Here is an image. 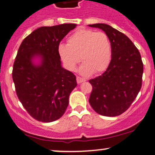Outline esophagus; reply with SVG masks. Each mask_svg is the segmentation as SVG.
<instances>
[{"mask_svg": "<svg viewBox=\"0 0 155 155\" xmlns=\"http://www.w3.org/2000/svg\"><path fill=\"white\" fill-rule=\"evenodd\" d=\"M76 81H77L78 84H80V83L82 82V81H86V79L85 78H82V77H80V76H76Z\"/></svg>", "mask_w": 155, "mask_h": 155, "instance_id": "obj_1", "label": "esophagus"}]
</instances>
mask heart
<instances>
[{
	"label": "heart",
	"instance_id": "b5f03b06",
	"mask_svg": "<svg viewBox=\"0 0 155 155\" xmlns=\"http://www.w3.org/2000/svg\"><path fill=\"white\" fill-rule=\"evenodd\" d=\"M68 45L61 44L58 51L66 67L74 71L80 61V73L100 74L107 69L112 58V45L104 32L86 28L76 30L67 39Z\"/></svg>",
	"mask_w": 155,
	"mask_h": 155
}]
</instances>
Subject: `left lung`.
I'll return each instance as SVG.
<instances>
[{
	"instance_id": "8db88e82",
	"label": "left lung",
	"mask_w": 155,
	"mask_h": 155,
	"mask_svg": "<svg viewBox=\"0 0 155 155\" xmlns=\"http://www.w3.org/2000/svg\"><path fill=\"white\" fill-rule=\"evenodd\" d=\"M101 28L110 38L112 58L101 76L89 80V102L97 113L109 117L128 110L142 86L143 64L138 49L124 34L104 23L89 25Z\"/></svg>"
}]
</instances>
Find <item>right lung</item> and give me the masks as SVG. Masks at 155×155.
Segmentation results:
<instances>
[{
    "label": "right lung",
    "mask_w": 155,
    "mask_h": 155,
    "mask_svg": "<svg viewBox=\"0 0 155 155\" xmlns=\"http://www.w3.org/2000/svg\"><path fill=\"white\" fill-rule=\"evenodd\" d=\"M76 25L40 27L25 37L18 51L12 70L15 91L25 110L38 121L60 118L77 85L76 76L61 66L58 51L60 42ZM35 55L42 58L38 66L31 62Z\"/></svg>",
    "instance_id": "obj_1"
}]
</instances>
